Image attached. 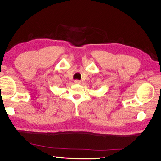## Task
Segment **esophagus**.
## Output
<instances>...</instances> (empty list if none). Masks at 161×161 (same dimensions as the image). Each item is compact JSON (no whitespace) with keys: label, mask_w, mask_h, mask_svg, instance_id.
I'll return each mask as SVG.
<instances>
[{"label":"esophagus","mask_w":161,"mask_h":161,"mask_svg":"<svg viewBox=\"0 0 161 161\" xmlns=\"http://www.w3.org/2000/svg\"><path fill=\"white\" fill-rule=\"evenodd\" d=\"M74 82L75 84H80V80H75V81H74Z\"/></svg>","instance_id":"34e87169"}]
</instances>
